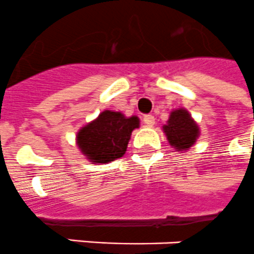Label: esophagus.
Listing matches in <instances>:
<instances>
[{
    "label": "esophagus",
    "instance_id": "1",
    "mask_svg": "<svg viewBox=\"0 0 254 254\" xmlns=\"http://www.w3.org/2000/svg\"><path fill=\"white\" fill-rule=\"evenodd\" d=\"M143 123L146 124V125H148V127H152L153 124H155V117H153L152 115H146V116L143 117Z\"/></svg>",
    "mask_w": 254,
    "mask_h": 254
}]
</instances>
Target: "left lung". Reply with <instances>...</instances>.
<instances>
[{
	"label": "left lung",
	"mask_w": 254,
	"mask_h": 254,
	"mask_svg": "<svg viewBox=\"0 0 254 254\" xmlns=\"http://www.w3.org/2000/svg\"><path fill=\"white\" fill-rule=\"evenodd\" d=\"M163 130L170 146L177 151H187L195 144L200 135L197 124L185 108H178L170 112L169 120L167 121V125L163 127Z\"/></svg>",
	"instance_id": "obj_1"
}]
</instances>
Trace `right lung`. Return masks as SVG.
Wrapping results in <instances>:
<instances>
[{"label": "right lung", "mask_w": 254, "mask_h": 254, "mask_svg": "<svg viewBox=\"0 0 254 254\" xmlns=\"http://www.w3.org/2000/svg\"><path fill=\"white\" fill-rule=\"evenodd\" d=\"M139 127L137 116L127 117L121 112L106 110L81 127L76 135L81 153L94 164H106L123 157L131 131Z\"/></svg>", "instance_id": "1"}]
</instances>
